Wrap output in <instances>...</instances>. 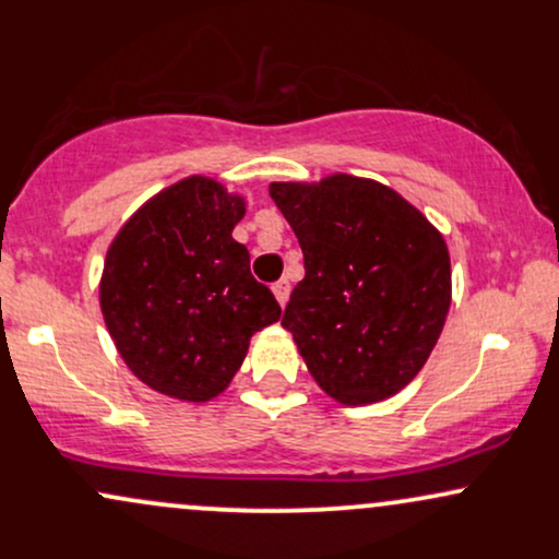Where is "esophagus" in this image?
I'll return each instance as SVG.
<instances>
[{"instance_id":"34e87169","label":"esophagus","mask_w":559,"mask_h":559,"mask_svg":"<svg viewBox=\"0 0 559 559\" xmlns=\"http://www.w3.org/2000/svg\"><path fill=\"white\" fill-rule=\"evenodd\" d=\"M288 292H292V286H288V281H286V278L275 281V284H273V294H275V299H278V305H281V307H286V301H288Z\"/></svg>"}]
</instances>
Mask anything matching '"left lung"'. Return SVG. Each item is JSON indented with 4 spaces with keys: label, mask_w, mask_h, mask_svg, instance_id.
Listing matches in <instances>:
<instances>
[{
    "label": "left lung",
    "mask_w": 559,
    "mask_h": 559,
    "mask_svg": "<svg viewBox=\"0 0 559 559\" xmlns=\"http://www.w3.org/2000/svg\"><path fill=\"white\" fill-rule=\"evenodd\" d=\"M271 197L305 254L281 325L333 400H389L420 373L444 329V236L394 189L346 173L271 183Z\"/></svg>",
    "instance_id": "8db88e82"
}]
</instances>
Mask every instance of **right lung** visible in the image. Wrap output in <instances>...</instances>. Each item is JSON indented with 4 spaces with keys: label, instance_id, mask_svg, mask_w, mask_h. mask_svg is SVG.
<instances>
[{
    "label": "right lung",
    "instance_id": "add662e5",
    "mask_svg": "<svg viewBox=\"0 0 559 559\" xmlns=\"http://www.w3.org/2000/svg\"><path fill=\"white\" fill-rule=\"evenodd\" d=\"M243 197L215 178L168 186L126 221L105 258L99 307L131 373L159 394L210 402L228 389L249 338L281 318L234 239Z\"/></svg>",
    "mask_w": 559,
    "mask_h": 559
}]
</instances>
